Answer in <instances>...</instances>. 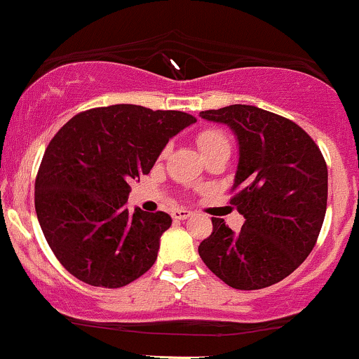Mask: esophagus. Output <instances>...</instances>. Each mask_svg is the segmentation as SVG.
Wrapping results in <instances>:
<instances>
[{"mask_svg": "<svg viewBox=\"0 0 359 359\" xmlns=\"http://www.w3.org/2000/svg\"><path fill=\"white\" fill-rule=\"evenodd\" d=\"M191 216L192 212L187 211V209H175V211H172V217H174L175 221H184Z\"/></svg>", "mask_w": 359, "mask_h": 359, "instance_id": "1", "label": "esophagus"}]
</instances>
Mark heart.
Here are the masks:
<instances>
[{
  "label": "heart",
  "mask_w": 359,
  "mask_h": 359,
  "mask_svg": "<svg viewBox=\"0 0 359 359\" xmlns=\"http://www.w3.org/2000/svg\"><path fill=\"white\" fill-rule=\"evenodd\" d=\"M197 145H199L201 151L205 154V151L212 150V148H216L219 145H229V143L221 131L205 130V131H203V133H199V137H197Z\"/></svg>",
  "instance_id": "1"
}]
</instances>
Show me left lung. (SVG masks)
<instances>
[{
	"instance_id": "obj_1",
	"label": "left lung",
	"mask_w": 359,
	"mask_h": 359,
	"mask_svg": "<svg viewBox=\"0 0 359 359\" xmlns=\"http://www.w3.org/2000/svg\"><path fill=\"white\" fill-rule=\"evenodd\" d=\"M229 126L240 158L231 204L245 216L234 233L212 217V233L199 245L209 270L238 290H258L292 273L309 257L327 205V165L319 147L290 119L257 106L201 111Z\"/></svg>"
}]
</instances>
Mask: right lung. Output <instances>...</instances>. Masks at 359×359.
<instances>
[{"label": "right lung", "instance_id": "1", "mask_svg": "<svg viewBox=\"0 0 359 359\" xmlns=\"http://www.w3.org/2000/svg\"><path fill=\"white\" fill-rule=\"evenodd\" d=\"M196 121L182 111L114 104L76 114L60 128L40 163L35 211L69 273L119 288L151 269L172 217L128 211L130 182L148 174L168 140Z\"/></svg>", "mask_w": 359, "mask_h": 359}]
</instances>
